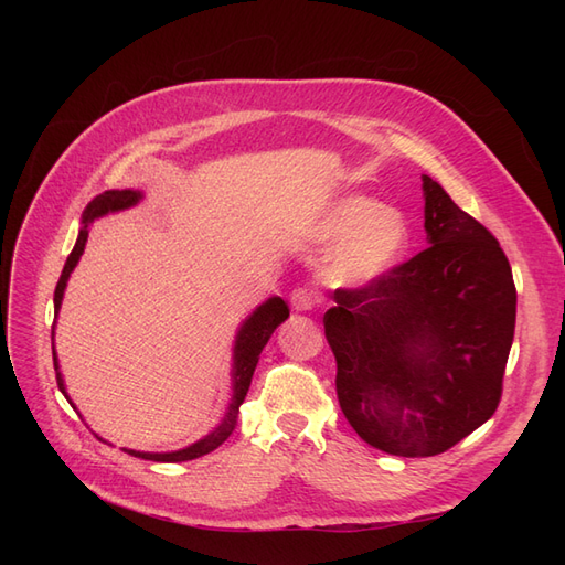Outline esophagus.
Masks as SVG:
<instances>
[{
	"mask_svg": "<svg viewBox=\"0 0 565 565\" xmlns=\"http://www.w3.org/2000/svg\"><path fill=\"white\" fill-rule=\"evenodd\" d=\"M318 303H320L318 292H313V289H309V287H297L292 292V309L295 311H311Z\"/></svg>",
	"mask_w": 565,
	"mask_h": 565,
	"instance_id": "1",
	"label": "esophagus"
}]
</instances>
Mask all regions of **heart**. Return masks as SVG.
<instances>
[{
  "mask_svg": "<svg viewBox=\"0 0 565 565\" xmlns=\"http://www.w3.org/2000/svg\"><path fill=\"white\" fill-rule=\"evenodd\" d=\"M328 241L344 237L334 249L330 276L344 285L382 278L401 259L407 243L405 218L393 210H380L370 198L337 202L322 224Z\"/></svg>",
  "mask_w": 565,
  "mask_h": 565,
  "instance_id": "obj_1",
  "label": "heart"
}]
</instances>
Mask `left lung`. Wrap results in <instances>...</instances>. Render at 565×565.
Masks as SVG:
<instances>
[{"instance_id":"8db88e82","label":"left lung","mask_w":565,"mask_h":565,"mask_svg":"<svg viewBox=\"0 0 565 565\" xmlns=\"http://www.w3.org/2000/svg\"><path fill=\"white\" fill-rule=\"evenodd\" d=\"M429 247L361 287L334 289L324 337L337 398L372 448L446 452L488 422L516 328V285L494 237L424 177Z\"/></svg>"}]
</instances>
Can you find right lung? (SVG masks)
Listing matches in <instances>:
<instances>
[{
  "mask_svg": "<svg viewBox=\"0 0 565 565\" xmlns=\"http://www.w3.org/2000/svg\"><path fill=\"white\" fill-rule=\"evenodd\" d=\"M139 198H141V193H136V191H106V193L96 195L87 204V210H84V214H82L84 226L77 235V243H75L71 256H67V262H65L63 273L58 278V285H56V292H54L56 313L61 309L67 278H71L73 268L77 266L79 256L84 252V243H87V237H89L92 221L108 214V212L127 210V207H131V204L139 202ZM287 316H289L287 303L280 297H273L266 303H262L259 309H256L241 328V334H237V339H235V351H233L235 353L233 355V401H231V407H228L224 422H221L210 436H204L202 440L193 443L191 448H183V450H177V452H136V450H127V452L134 455V457H141V459H152V461H188V459H195V457H202V455L216 450L221 443H224L233 434L235 424H237V413H241V405H243L247 391H249L252 374H254L256 363H259V355H262L264 347L268 344L270 334L276 332L280 322L287 320ZM51 351H54V330H51ZM54 367L58 370L56 351H54ZM56 382H58V388L63 391V396L67 398L63 380H61V372H56ZM67 401H71V398H67Z\"/></svg>",
  "mask_w": 565,
  "mask_h": 565,
  "instance_id": "right-lung-1",
  "label": "right lung"
}]
</instances>
